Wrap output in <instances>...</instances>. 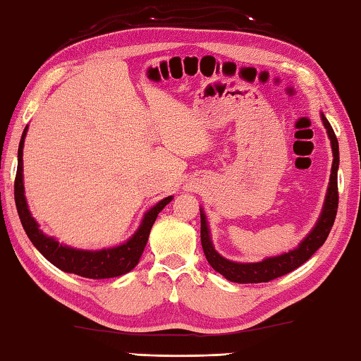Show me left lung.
Masks as SVG:
<instances>
[{"mask_svg": "<svg viewBox=\"0 0 361 361\" xmlns=\"http://www.w3.org/2000/svg\"><path fill=\"white\" fill-rule=\"evenodd\" d=\"M322 121L326 127L328 137L331 140L333 148V167H331V176H329V186L325 199V205H323V212L317 221L312 232L305 237V239L299 243V247L291 250L288 253H283L280 256H274V258H267L261 262H234L219 256L215 248L212 245L209 226H207V219L204 212L200 210V242H202V248L205 253V258L209 264L215 269L216 272L221 274L231 282L235 283H261V282H271L274 279H279L295 271L301 264H304L310 256H312L317 250H319L323 243H325L326 237L331 231L336 213H338V204H339V194H338V167H339V145L338 138L334 135V130L328 119L322 114Z\"/></svg>", "mask_w": 361, "mask_h": 361, "instance_id": "8db88e82", "label": "left lung"}]
</instances>
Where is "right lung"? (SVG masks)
I'll use <instances>...</instances> for the list:
<instances>
[{
  "mask_svg": "<svg viewBox=\"0 0 361 361\" xmlns=\"http://www.w3.org/2000/svg\"><path fill=\"white\" fill-rule=\"evenodd\" d=\"M27 129L23 130L20 145H19V164H17V173L14 181V199L17 213H19L20 223L25 229L28 239L32 240L33 245L38 248V252L44 256L47 261H51L54 266L59 267L60 271L76 274L85 279H111L119 277L124 274L130 272L133 267L138 264L140 256L148 242L149 231L154 224L156 218L164 207H166L173 197L169 195L161 202H157L149 212H146L142 224L138 231L133 234L129 240L122 243L119 247L99 250V252H89V250H76L65 247L52 237H47L39 231L38 223L35 221L32 213L28 210L25 200V189H23V164H22V151H23V140L27 135Z\"/></svg>",
  "mask_w": 361,
  "mask_h": 361,
  "instance_id": "right-lung-1",
  "label": "right lung"
}]
</instances>
